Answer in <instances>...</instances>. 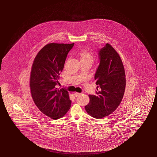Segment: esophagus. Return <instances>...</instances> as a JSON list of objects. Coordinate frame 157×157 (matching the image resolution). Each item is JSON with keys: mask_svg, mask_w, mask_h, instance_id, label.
I'll use <instances>...</instances> for the list:
<instances>
[{"mask_svg": "<svg viewBox=\"0 0 157 157\" xmlns=\"http://www.w3.org/2000/svg\"><path fill=\"white\" fill-rule=\"evenodd\" d=\"M81 94V93H78V92H75V97H77V96H80V94Z\"/></svg>", "mask_w": 157, "mask_h": 157, "instance_id": "esophagus-1", "label": "esophagus"}]
</instances>
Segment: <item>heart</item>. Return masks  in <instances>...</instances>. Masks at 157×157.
<instances>
[{
	"instance_id": "obj_1",
	"label": "heart",
	"mask_w": 157,
	"mask_h": 157,
	"mask_svg": "<svg viewBox=\"0 0 157 157\" xmlns=\"http://www.w3.org/2000/svg\"><path fill=\"white\" fill-rule=\"evenodd\" d=\"M80 60H89L93 61V55L87 50H82L80 52Z\"/></svg>"
}]
</instances>
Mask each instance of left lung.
Returning a JSON list of instances; mask_svg holds the SVG:
<instances>
[{
	"label": "left lung",
	"mask_w": 157,
	"mask_h": 157,
	"mask_svg": "<svg viewBox=\"0 0 157 157\" xmlns=\"http://www.w3.org/2000/svg\"><path fill=\"white\" fill-rule=\"evenodd\" d=\"M100 63L94 79L96 94H90L86 112L97 119L107 116L117 109L122 100L125 87L124 68L120 55L110 44L98 51Z\"/></svg>",
	"instance_id": "8db88e82"
}]
</instances>
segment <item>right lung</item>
Wrapping results in <instances>:
<instances>
[{
    "mask_svg": "<svg viewBox=\"0 0 157 157\" xmlns=\"http://www.w3.org/2000/svg\"><path fill=\"white\" fill-rule=\"evenodd\" d=\"M72 44L50 43L40 50L32 65L30 87L32 98L40 111L54 120L63 117L71 107L67 91L56 88Z\"/></svg>",
    "mask_w": 157,
    "mask_h": 157,
    "instance_id": "right-lung-1",
    "label": "right lung"
}]
</instances>
